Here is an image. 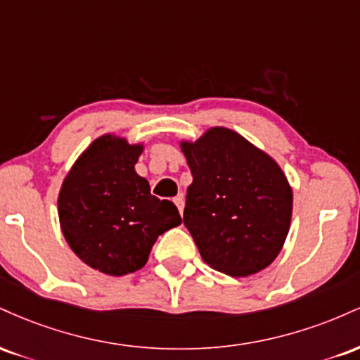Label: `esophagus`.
Listing matches in <instances>:
<instances>
[{"mask_svg": "<svg viewBox=\"0 0 360 360\" xmlns=\"http://www.w3.org/2000/svg\"><path fill=\"white\" fill-rule=\"evenodd\" d=\"M174 205L177 206V210H179V213L183 214V210H184V198H183V194H177V196L174 198Z\"/></svg>", "mask_w": 360, "mask_h": 360, "instance_id": "34e87169", "label": "esophagus"}]
</instances>
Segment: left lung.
<instances>
[{
  "label": "left lung",
  "instance_id": "1",
  "mask_svg": "<svg viewBox=\"0 0 360 360\" xmlns=\"http://www.w3.org/2000/svg\"><path fill=\"white\" fill-rule=\"evenodd\" d=\"M191 169L184 225L213 269L247 278L266 269L286 240L292 191L274 159L230 128L181 142Z\"/></svg>",
  "mask_w": 360,
  "mask_h": 360
}]
</instances>
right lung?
<instances>
[{"label": "right lung", "mask_w": 360, "mask_h": 360, "mask_svg": "<svg viewBox=\"0 0 360 360\" xmlns=\"http://www.w3.org/2000/svg\"><path fill=\"white\" fill-rule=\"evenodd\" d=\"M142 150V143L103 135L62 183V233L74 254L103 274L142 269L157 237L181 225L176 205L152 196L148 181L135 172Z\"/></svg>", "instance_id": "add662e5"}]
</instances>
